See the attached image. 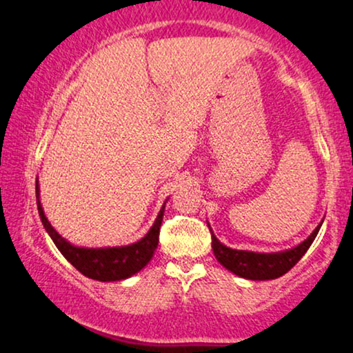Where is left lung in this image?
Returning <instances> with one entry per match:
<instances>
[{
    "label": "left lung",
    "mask_w": 353,
    "mask_h": 353,
    "mask_svg": "<svg viewBox=\"0 0 353 353\" xmlns=\"http://www.w3.org/2000/svg\"><path fill=\"white\" fill-rule=\"evenodd\" d=\"M322 222L324 220H321V223L314 228V232L307 239L301 241L299 245L292 246V248L283 250V252L260 253L250 252V250H235L223 245L214 233H212V250H214L215 258H217L220 265L232 271L233 274L240 276V278L252 279V281L276 279L279 276L286 274L304 256L309 246L316 240Z\"/></svg>",
    "instance_id": "left-lung-1"
}]
</instances>
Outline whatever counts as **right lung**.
<instances>
[{
	"label": "right lung",
	"instance_id": "1",
	"mask_svg": "<svg viewBox=\"0 0 353 353\" xmlns=\"http://www.w3.org/2000/svg\"><path fill=\"white\" fill-rule=\"evenodd\" d=\"M36 197H37V210H39V217L44 225L46 232L52 239L55 246L59 248L67 261L72 266H75L80 273L90 279H97V281L112 283V281H121V279L131 278V276L141 271L148 263L151 261L152 254H154L156 248H158L159 241V228L161 222H163L164 207L168 199H165L164 205L161 207L158 217H156L152 227L148 230L143 239L130 245L123 246H100V248H90V246H79L70 243L69 240L63 239L59 235V232L50 225V222L46 217L44 209L41 203V190H39V181H36Z\"/></svg>",
	"mask_w": 353,
	"mask_h": 353
}]
</instances>
